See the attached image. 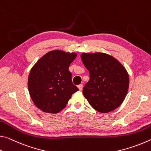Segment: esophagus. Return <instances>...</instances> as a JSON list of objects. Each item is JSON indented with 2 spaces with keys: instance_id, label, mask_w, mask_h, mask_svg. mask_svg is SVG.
Instances as JSON below:
<instances>
[{
  "instance_id": "esophagus-1",
  "label": "esophagus",
  "mask_w": 151,
  "mask_h": 151,
  "mask_svg": "<svg viewBox=\"0 0 151 151\" xmlns=\"http://www.w3.org/2000/svg\"><path fill=\"white\" fill-rule=\"evenodd\" d=\"M78 89H79V90L81 91V90H82V89H83V85H81V84L79 85V86H78Z\"/></svg>"
}]
</instances>
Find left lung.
Wrapping results in <instances>:
<instances>
[{"instance_id": "1", "label": "left lung", "mask_w": 151, "mask_h": 151, "mask_svg": "<svg viewBox=\"0 0 151 151\" xmlns=\"http://www.w3.org/2000/svg\"><path fill=\"white\" fill-rule=\"evenodd\" d=\"M83 65L90 72V80L83 94L99 112L108 113L122 104L129 87V76L122 63L105 53L81 54Z\"/></svg>"}]
</instances>
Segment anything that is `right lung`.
<instances>
[{"instance_id": "add662e5", "label": "right lung", "mask_w": 151, "mask_h": 151, "mask_svg": "<svg viewBox=\"0 0 151 151\" xmlns=\"http://www.w3.org/2000/svg\"><path fill=\"white\" fill-rule=\"evenodd\" d=\"M76 53L50 51L34 64L28 77V90L33 103L44 112L57 114L78 91L71 81L69 67Z\"/></svg>"}]
</instances>
